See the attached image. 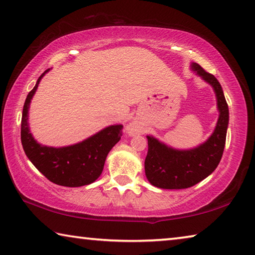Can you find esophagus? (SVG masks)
Returning a JSON list of instances; mask_svg holds the SVG:
<instances>
[{"label":"esophagus","instance_id":"esophagus-1","mask_svg":"<svg viewBox=\"0 0 255 255\" xmlns=\"http://www.w3.org/2000/svg\"><path fill=\"white\" fill-rule=\"evenodd\" d=\"M127 131L129 135H135V133H137V128L136 126H133V125H130V126L127 128Z\"/></svg>","mask_w":255,"mask_h":255}]
</instances>
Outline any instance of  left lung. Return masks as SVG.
I'll return each mask as SVG.
<instances>
[{"instance_id": "obj_1", "label": "left lung", "mask_w": 255, "mask_h": 255, "mask_svg": "<svg viewBox=\"0 0 255 255\" xmlns=\"http://www.w3.org/2000/svg\"><path fill=\"white\" fill-rule=\"evenodd\" d=\"M191 68L214 88L219 118L213 135L204 144L192 149H174L156 138L147 136L145 174L150 184L161 189H187L200 182L216 170L225 148L230 116L222 86L217 79L199 64L192 63Z\"/></svg>"}]
</instances>
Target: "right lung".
I'll use <instances>...</instances> for the list:
<instances>
[{
  "mask_svg": "<svg viewBox=\"0 0 255 255\" xmlns=\"http://www.w3.org/2000/svg\"><path fill=\"white\" fill-rule=\"evenodd\" d=\"M48 71L39 76L25 99L21 119V143L23 150L38 171L53 183L64 187L90 184L102 173L108 153L123 136V125L107 127L88 139L66 147H48L37 143L29 130L28 110L41 77Z\"/></svg>",
  "mask_w": 255,
  "mask_h": 255,
  "instance_id": "obj_1",
  "label": "right lung"
}]
</instances>
